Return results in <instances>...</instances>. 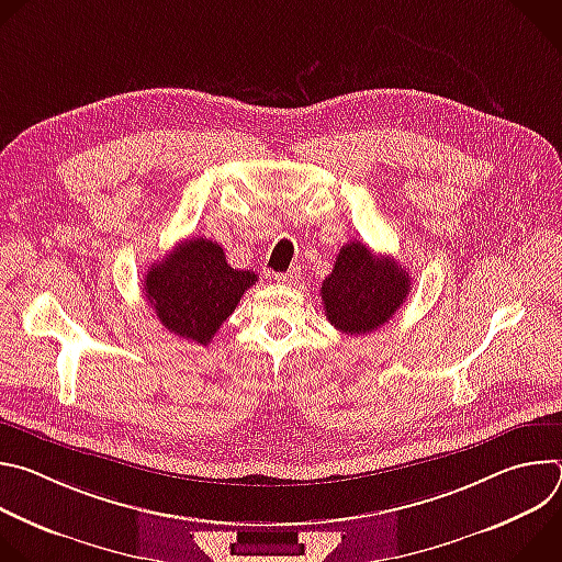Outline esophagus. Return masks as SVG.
Masks as SVG:
<instances>
[{
    "instance_id": "1",
    "label": "esophagus",
    "mask_w": 562,
    "mask_h": 562,
    "mask_svg": "<svg viewBox=\"0 0 562 562\" xmlns=\"http://www.w3.org/2000/svg\"><path fill=\"white\" fill-rule=\"evenodd\" d=\"M297 278H300L297 269H291V271H284V273H276V280L280 284H293V282H297Z\"/></svg>"
}]
</instances>
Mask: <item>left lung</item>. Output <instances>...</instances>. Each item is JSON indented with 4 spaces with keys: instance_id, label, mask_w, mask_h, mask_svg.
Masks as SVG:
<instances>
[{
    "instance_id": "left-lung-1",
    "label": "left lung",
    "mask_w": 562,
    "mask_h": 562,
    "mask_svg": "<svg viewBox=\"0 0 562 562\" xmlns=\"http://www.w3.org/2000/svg\"><path fill=\"white\" fill-rule=\"evenodd\" d=\"M409 291L412 278L403 265L389 256H373L362 243H349L340 249L319 295L338 331L364 336L389 323Z\"/></svg>"
}]
</instances>
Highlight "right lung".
Wrapping results in <instances>:
<instances>
[{"mask_svg": "<svg viewBox=\"0 0 562 562\" xmlns=\"http://www.w3.org/2000/svg\"><path fill=\"white\" fill-rule=\"evenodd\" d=\"M256 282L251 269H233L213 239L191 237L150 265L142 291L167 331L206 347Z\"/></svg>", "mask_w": 562, "mask_h": 562, "instance_id": "right-lung-1", "label": "right lung"}]
</instances>
